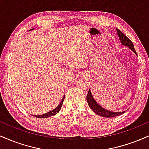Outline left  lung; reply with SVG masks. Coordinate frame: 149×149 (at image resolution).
I'll use <instances>...</instances> for the list:
<instances>
[{"instance_id":"8db88e82","label":"left lung","mask_w":149,"mask_h":149,"mask_svg":"<svg viewBox=\"0 0 149 149\" xmlns=\"http://www.w3.org/2000/svg\"><path fill=\"white\" fill-rule=\"evenodd\" d=\"M116 31H117L118 36L119 37V40H120L121 43L123 45L127 46L129 47L130 49H131L134 52L135 54L137 55L136 51H135L134 45H133L132 42L126 36L125 34L123 33L121 31H120L118 29H116ZM87 102H88V104L89 107H90V109L93 111L95 113L97 114V115L103 116V117L105 118H112V117H116V116H120L121 114L124 113L125 111H122V112H113L110 111H108L107 109H104L101 107L100 105H99V104L97 103L96 101L95 100V99L93 98V96L92 95V92L90 91V90H89L88 95H87Z\"/></svg>"}]
</instances>
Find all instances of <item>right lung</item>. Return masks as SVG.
Masks as SVG:
<instances>
[{"label": "right lung", "mask_w": 149, "mask_h": 149, "mask_svg": "<svg viewBox=\"0 0 149 149\" xmlns=\"http://www.w3.org/2000/svg\"><path fill=\"white\" fill-rule=\"evenodd\" d=\"M31 30H33V29H31ZM64 97H65V96H64V97H63L62 100L61 101V102L59 103V105L57 106V107L55 108L54 109H53L52 111L46 113H45V114H42V115H40V116H33H33H35V117L38 118H45L50 117V116H52L55 115V114H57V113L60 111L61 108V107H62V104H63V102H64Z\"/></svg>", "instance_id": "add662e5"}]
</instances>
